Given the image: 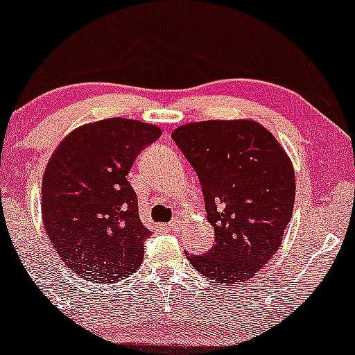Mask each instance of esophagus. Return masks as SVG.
Listing matches in <instances>:
<instances>
[{
  "mask_svg": "<svg viewBox=\"0 0 355 355\" xmlns=\"http://www.w3.org/2000/svg\"><path fill=\"white\" fill-rule=\"evenodd\" d=\"M180 225H182L180 218H173V220L168 223V228L172 230V232H178V228H180Z\"/></svg>",
  "mask_w": 355,
  "mask_h": 355,
  "instance_id": "obj_1",
  "label": "esophagus"
}]
</instances>
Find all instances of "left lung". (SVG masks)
<instances>
[{"mask_svg": "<svg viewBox=\"0 0 355 355\" xmlns=\"http://www.w3.org/2000/svg\"><path fill=\"white\" fill-rule=\"evenodd\" d=\"M172 139L198 175L215 245L189 261L208 279L241 284L279 250L293 218L296 175L283 145L251 119L177 127Z\"/></svg>", "mask_w": 355, "mask_h": 355, "instance_id": "obj_1", "label": "left lung"}]
</instances>
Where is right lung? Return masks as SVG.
I'll return each instance as SVG.
<instances>
[{"label": "right lung", "mask_w": 355, "mask_h": 355, "mask_svg": "<svg viewBox=\"0 0 355 355\" xmlns=\"http://www.w3.org/2000/svg\"><path fill=\"white\" fill-rule=\"evenodd\" d=\"M160 127L112 117L67 134L46 165L41 213L62 263L94 284H112L139 270L150 232L127 182L139 152Z\"/></svg>", "instance_id": "add662e5"}]
</instances>
